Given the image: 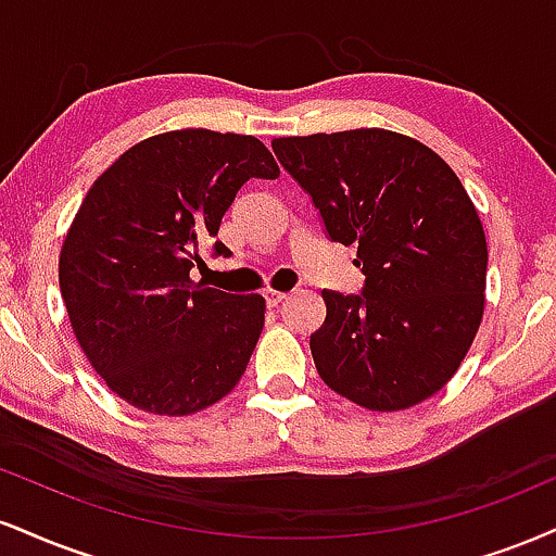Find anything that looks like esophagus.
Segmentation results:
<instances>
[{"mask_svg":"<svg viewBox=\"0 0 556 556\" xmlns=\"http://www.w3.org/2000/svg\"><path fill=\"white\" fill-rule=\"evenodd\" d=\"M264 298H266V305H269V307H277L279 303H285V300H287V292L271 290V287H269V290H264Z\"/></svg>","mask_w":556,"mask_h":556,"instance_id":"esophagus-1","label":"esophagus"}]
</instances>
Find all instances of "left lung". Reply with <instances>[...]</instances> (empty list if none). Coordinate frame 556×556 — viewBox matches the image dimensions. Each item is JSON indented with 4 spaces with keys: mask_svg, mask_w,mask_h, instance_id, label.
Listing matches in <instances>:
<instances>
[{
    "mask_svg": "<svg viewBox=\"0 0 556 556\" xmlns=\"http://www.w3.org/2000/svg\"><path fill=\"white\" fill-rule=\"evenodd\" d=\"M274 155L357 245L363 295L324 290L318 376L370 412L409 409L456 376L484 316L486 238L451 165L388 129L279 137Z\"/></svg>",
    "mask_w": 556,
    "mask_h": 556,
    "instance_id": "8db88e82",
    "label": "left lung"
}]
</instances>
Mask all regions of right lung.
<instances>
[{
    "instance_id": "1",
    "label": "right lung",
    "mask_w": 556,
    "mask_h": 556,
    "mask_svg": "<svg viewBox=\"0 0 556 556\" xmlns=\"http://www.w3.org/2000/svg\"><path fill=\"white\" fill-rule=\"evenodd\" d=\"M277 176L251 134L178 129L129 147L90 186L66 230L59 287L85 357L126 404L186 417L238 386L266 300L189 271L240 186ZM214 253L230 256L219 240Z\"/></svg>"
}]
</instances>
